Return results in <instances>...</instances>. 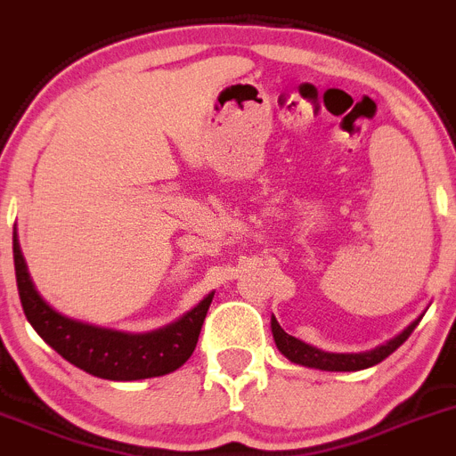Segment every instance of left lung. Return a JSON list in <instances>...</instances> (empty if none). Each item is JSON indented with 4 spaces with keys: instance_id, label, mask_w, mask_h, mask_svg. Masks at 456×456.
I'll list each match as a JSON object with an SVG mask.
<instances>
[{
    "instance_id": "obj_1",
    "label": "left lung",
    "mask_w": 456,
    "mask_h": 456,
    "mask_svg": "<svg viewBox=\"0 0 456 456\" xmlns=\"http://www.w3.org/2000/svg\"><path fill=\"white\" fill-rule=\"evenodd\" d=\"M419 322L420 317L416 319V322H411L401 335H395L394 339H389L387 344H382V346L367 353H329L322 351V348L310 346V344L292 338V335H288L286 330L281 329L274 314H272V335H274L276 348H279L290 362L301 364V367L322 369V371H360V369H369L373 367V364L382 362L385 357H389L395 348L401 346V344L410 338L411 330L419 326Z\"/></svg>"
}]
</instances>
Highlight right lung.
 Wrapping results in <instances>:
<instances>
[{"mask_svg":"<svg viewBox=\"0 0 456 456\" xmlns=\"http://www.w3.org/2000/svg\"><path fill=\"white\" fill-rule=\"evenodd\" d=\"M12 261L24 314L36 333L67 362L103 380H143L175 371L193 355L214 292L173 324L151 333H123L69 319L51 308L33 286L27 261L12 232Z\"/></svg>","mask_w":456,"mask_h":456,"instance_id":"right-lung-1","label":"right lung"}]
</instances>
